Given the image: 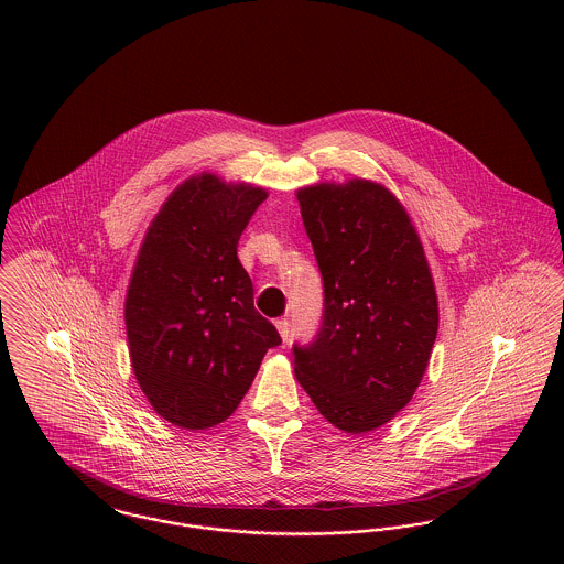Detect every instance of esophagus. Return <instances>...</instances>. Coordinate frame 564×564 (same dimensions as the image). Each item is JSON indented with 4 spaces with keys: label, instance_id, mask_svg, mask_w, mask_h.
Listing matches in <instances>:
<instances>
[{
    "label": "esophagus",
    "instance_id": "esophagus-1",
    "mask_svg": "<svg viewBox=\"0 0 564 564\" xmlns=\"http://www.w3.org/2000/svg\"><path fill=\"white\" fill-rule=\"evenodd\" d=\"M274 325H276V329H279L281 338H283V340H288V338H290V322H288V319H276Z\"/></svg>",
    "mask_w": 564,
    "mask_h": 564
}]
</instances>
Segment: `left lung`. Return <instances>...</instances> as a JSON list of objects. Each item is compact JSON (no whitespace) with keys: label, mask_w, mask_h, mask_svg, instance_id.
<instances>
[{"label":"left lung","mask_w":564,"mask_h":564,"mask_svg":"<svg viewBox=\"0 0 564 564\" xmlns=\"http://www.w3.org/2000/svg\"><path fill=\"white\" fill-rule=\"evenodd\" d=\"M322 272L323 313L294 345L295 378L347 433L391 421L412 400L437 334V297L423 245L391 192L352 180L297 192Z\"/></svg>","instance_id":"left-lung-1"}]
</instances>
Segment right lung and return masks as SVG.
Here are the masks:
<instances>
[{
	"instance_id": "right-lung-1",
	"label": "right lung",
	"mask_w": 564,
	"mask_h": 564,
	"mask_svg": "<svg viewBox=\"0 0 564 564\" xmlns=\"http://www.w3.org/2000/svg\"><path fill=\"white\" fill-rule=\"evenodd\" d=\"M267 200L215 175L189 177L154 217L127 294L134 378L169 423L207 430L226 421L251 387L276 327L253 306L237 258L242 230Z\"/></svg>"
}]
</instances>
